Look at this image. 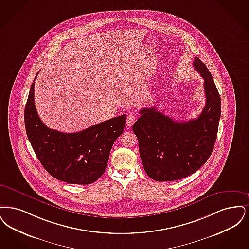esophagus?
I'll list each match as a JSON object with an SVG mask.
<instances>
[{
  "label": "esophagus",
  "mask_w": 249,
  "mask_h": 249,
  "mask_svg": "<svg viewBox=\"0 0 249 249\" xmlns=\"http://www.w3.org/2000/svg\"><path fill=\"white\" fill-rule=\"evenodd\" d=\"M136 115L135 114H133V113H131L129 114L128 116H127V120H126V123H127V125L128 126H132L133 125V124L136 122Z\"/></svg>",
  "instance_id": "34e87169"
}]
</instances>
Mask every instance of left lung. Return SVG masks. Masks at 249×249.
Here are the masks:
<instances>
[{
	"instance_id": "obj_1",
	"label": "left lung",
	"mask_w": 249,
	"mask_h": 249,
	"mask_svg": "<svg viewBox=\"0 0 249 249\" xmlns=\"http://www.w3.org/2000/svg\"><path fill=\"white\" fill-rule=\"evenodd\" d=\"M194 66L204 79L206 98L198 118L178 122L156 108H143L133 124L144 170L156 181H173L195 173L214 149L221 100L206 66L197 56Z\"/></svg>"
}]
</instances>
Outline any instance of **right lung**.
<instances>
[{"label": "right lung", "instance_id": "1", "mask_svg": "<svg viewBox=\"0 0 249 249\" xmlns=\"http://www.w3.org/2000/svg\"><path fill=\"white\" fill-rule=\"evenodd\" d=\"M34 81L24 120L28 139L37 158L44 169L58 180L82 185L95 182L105 172L111 147L124 129L126 115L76 133L50 129L40 119L35 108Z\"/></svg>", "mask_w": 249, "mask_h": 249}]
</instances>
